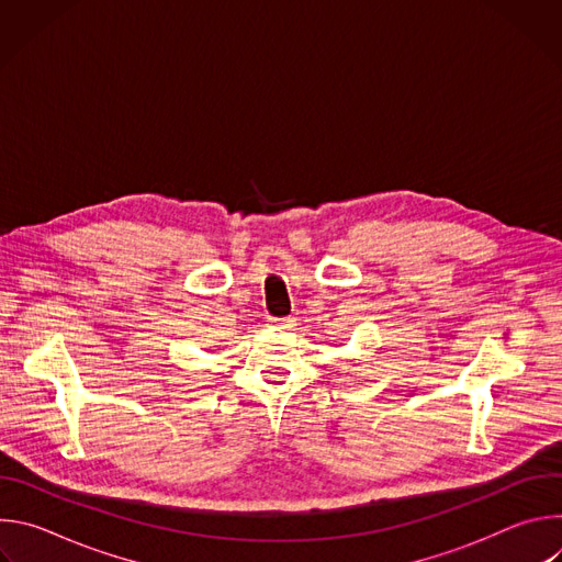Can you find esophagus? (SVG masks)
I'll use <instances>...</instances> for the list:
<instances>
[{
	"label": "esophagus",
	"instance_id": "1",
	"mask_svg": "<svg viewBox=\"0 0 562 562\" xmlns=\"http://www.w3.org/2000/svg\"><path fill=\"white\" fill-rule=\"evenodd\" d=\"M269 323L276 325V327H280V329H289V327H293L295 319H293V317H280V319H278V317H271Z\"/></svg>",
	"mask_w": 562,
	"mask_h": 562
}]
</instances>
